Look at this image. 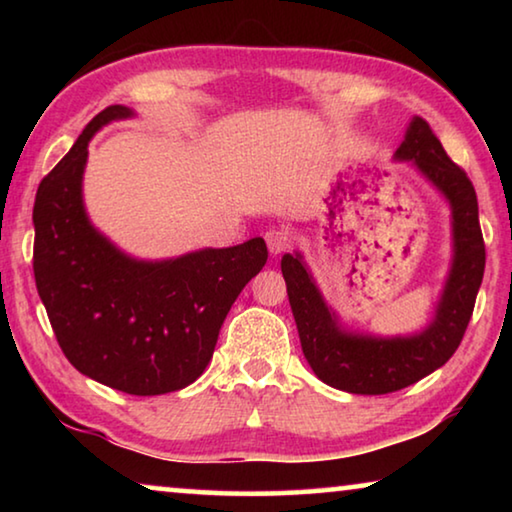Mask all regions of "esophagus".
<instances>
[{
  "label": "esophagus",
  "mask_w": 512,
  "mask_h": 512,
  "mask_svg": "<svg viewBox=\"0 0 512 512\" xmlns=\"http://www.w3.org/2000/svg\"><path fill=\"white\" fill-rule=\"evenodd\" d=\"M264 239L268 250H271V255H280L289 248V232L284 228H268Z\"/></svg>",
  "instance_id": "34e87169"
}]
</instances>
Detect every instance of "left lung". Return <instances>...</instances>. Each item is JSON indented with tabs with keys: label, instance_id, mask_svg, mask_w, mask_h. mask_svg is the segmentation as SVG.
<instances>
[{
	"label": "left lung",
	"instance_id": "1",
	"mask_svg": "<svg viewBox=\"0 0 512 512\" xmlns=\"http://www.w3.org/2000/svg\"><path fill=\"white\" fill-rule=\"evenodd\" d=\"M393 158L411 162L452 210V264L427 327L406 336L352 332L325 302L298 250L282 257V275L305 359L320 381L354 395L400 391L445 366L470 323L485 268L476 192L465 171L449 160L427 121L411 119Z\"/></svg>",
	"mask_w": 512,
	"mask_h": 512
}]
</instances>
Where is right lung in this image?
Returning <instances> with one entry per match:
<instances>
[{"instance_id":"add662e5","label":"right lung","mask_w":512,"mask_h":512,"mask_svg":"<svg viewBox=\"0 0 512 512\" xmlns=\"http://www.w3.org/2000/svg\"><path fill=\"white\" fill-rule=\"evenodd\" d=\"M126 106L94 117L38 187L33 273L60 350L99 384L128 395L180 391L203 375L225 316L268 259L264 239L137 259L94 228L83 203L88 144Z\"/></svg>"}]
</instances>
